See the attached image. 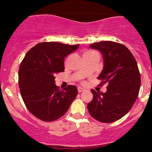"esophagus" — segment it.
Segmentation results:
<instances>
[{
	"instance_id": "obj_1",
	"label": "esophagus",
	"mask_w": 152,
	"mask_h": 152,
	"mask_svg": "<svg viewBox=\"0 0 152 152\" xmlns=\"http://www.w3.org/2000/svg\"><path fill=\"white\" fill-rule=\"evenodd\" d=\"M85 90V89L83 88V87H78V91H79V93H82V92H84Z\"/></svg>"
}]
</instances>
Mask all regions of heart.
I'll list each match as a JSON object with an SVG mask.
<instances>
[{
	"mask_svg": "<svg viewBox=\"0 0 152 152\" xmlns=\"http://www.w3.org/2000/svg\"><path fill=\"white\" fill-rule=\"evenodd\" d=\"M93 53V51H86L85 53H84L83 54V56L84 55H87V54H90V53Z\"/></svg>",
	"mask_w": 152,
	"mask_h": 152,
	"instance_id": "1",
	"label": "heart"
}]
</instances>
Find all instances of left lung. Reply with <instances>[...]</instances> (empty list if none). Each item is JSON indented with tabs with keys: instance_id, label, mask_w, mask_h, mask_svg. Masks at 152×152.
<instances>
[{
	"instance_id": "1",
	"label": "left lung",
	"mask_w": 152,
	"mask_h": 152,
	"mask_svg": "<svg viewBox=\"0 0 152 152\" xmlns=\"http://www.w3.org/2000/svg\"><path fill=\"white\" fill-rule=\"evenodd\" d=\"M99 50L104 61L98 79L107 83L106 93L91 90L93 99L87 104L92 117L102 123L121 118L132 107L138 96L140 74L132 53L124 45L113 41H101L90 45Z\"/></svg>"
}]
</instances>
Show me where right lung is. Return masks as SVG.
I'll return each instance as SVG.
<instances>
[{"label": "right lung", "mask_w": 152, "mask_h": 152, "mask_svg": "<svg viewBox=\"0 0 152 152\" xmlns=\"http://www.w3.org/2000/svg\"><path fill=\"white\" fill-rule=\"evenodd\" d=\"M79 46L41 42L29 50L21 62L18 76L22 99L30 113L43 121L64 115L77 96L76 86L59 90L54 79L56 73L65 70V58Z\"/></svg>", "instance_id": "add662e5"}]
</instances>
